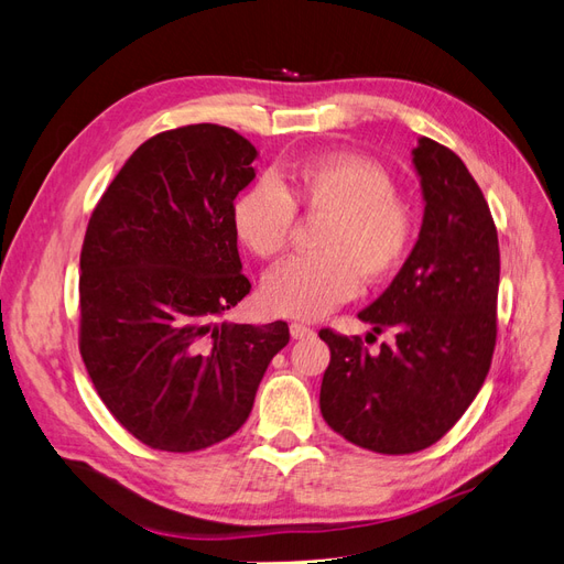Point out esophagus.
Wrapping results in <instances>:
<instances>
[{
  "label": "esophagus",
  "instance_id": "obj_1",
  "mask_svg": "<svg viewBox=\"0 0 564 564\" xmlns=\"http://www.w3.org/2000/svg\"><path fill=\"white\" fill-rule=\"evenodd\" d=\"M289 332H292V338H311L315 334L311 327H305V324H299V322H294L292 327H289Z\"/></svg>",
  "mask_w": 564,
  "mask_h": 564
}]
</instances>
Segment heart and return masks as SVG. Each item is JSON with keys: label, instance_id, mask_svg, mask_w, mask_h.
Here are the masks:
<instances>
[{"label": "heart", "instance_id": "obj_1", "mask_svg": "<svg viewBox=\"0 0 564 564\" xmlns=\"http://www.w3.org/2000/svg\"><path fill=\"white\" fill-rule=\"evenodd\" d=\"M296 207L324 218L313 256L272 268L261 296L275 315L317 319L348 301L360 284L395 272L414 240V218L395 195V183L377 162L329 155L296 166L280 178H259L232 204V228L261 259L284 251Z\"/></svg>", "mask_w": 564, "mask_h": 564}]
</instances>
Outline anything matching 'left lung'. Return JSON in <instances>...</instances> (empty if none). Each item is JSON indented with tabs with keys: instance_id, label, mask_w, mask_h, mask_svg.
<instances>
[{
	"instance_id": "left-lung-1",
	"label": "left lung",
	"mask_w": 564,
	"mask_h": 564,
	"mask_svg": "<svg viewBox=\"0 0 564 564\" xmlns=\"http://www.w3.org/2000/svg\"><path fill=\"white\" fill-rule=\"evenodd\" d=\"M412 162L423 195L419 240L386 292L357 313L392 332L377 352L322 329L332 350L319 409L357 447L414 454L464 416L497 344L499 237L485 195L458 155L421 135Z\"/></svg>"
}]
</instances>
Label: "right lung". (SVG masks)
Listing matches in <instances>:
<instances>
[{"label": "right lung", "mask_w": 564, "mask_h": 564, "mask_svg": "<svg viewBox=\"0 0 564 564\" xmlns=\"http://www.w3.org/2000/svg\"><path fill=\"white\" fill-rule=\"evenodd\" d=\"M245 135L191 124L152 135L96 204L79 256V352L124 429L197 452L242 429L286 322L232 324L251 289L232 202L256 178Z\"/></svg>", "instance_id": "obj_1"}]
</instances>
